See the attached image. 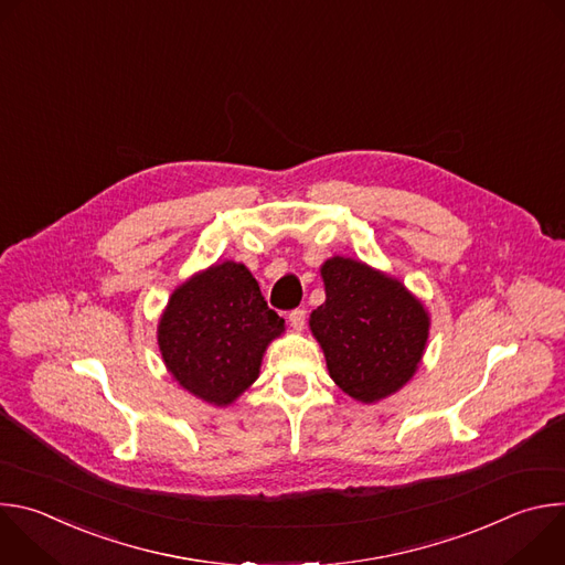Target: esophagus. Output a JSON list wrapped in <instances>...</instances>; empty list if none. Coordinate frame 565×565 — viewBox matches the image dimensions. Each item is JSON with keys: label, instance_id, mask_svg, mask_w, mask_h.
Wrapping results in <instances>:
<instances>
[{"label": "esophagus", "instance_id": "esophagus-1", "mask_svg": "<svg viewBox=\"0 0 565 565\" xmlns=\"http://www.w3.org/2000/svg\"><path fill=\"white\" fill-rule=\"evenodd\" d=\"M288 321H290V327L299 333V331H303V324H306V310H301V308H295L290 315H288Z\"/></svg>", "mask_w": 565, "mask_h": 565}]
</instances>
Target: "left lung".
I'll list each match as a JSON object with an SVG mask.
<instances>
[{
  "instance_id": "8db88e82",
  "label": "left lung",
  "mask_w": 565,
  "mask_h": 565,
  "mask_svg": "<svg viewBox=\"0 0 565 565\" xmlns=\"http://www.w3.org/2000/svg\"><path fill=\"white\" fill-rule=\"evenodd\" d=\"M319 275L327 299L310 312L308 327L329 375L362 405L397 393L423 362L429 310L397 277L360 259L331 257Z\"/></svg>"
}]
</instances>
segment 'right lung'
<instances>
[{
  "label": "right lung",
  "mask_w": 565,
  "mask_h": 565,
  "mask_svg": "<svg viewBox=\"0 0 565 565\" xmlns=\"http://www.w3.org/2000/svg\"><path fill=\"white\" fill-rule=\"evenodd\" d=\"M286 331L253 273L236 262L194 273L170 295L156 340L172 380L212 407H230L259 377L264 353Z\"/></svg>",
  "instance_id": "add662e5"
}]
</instances>
